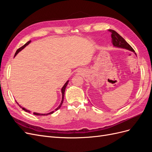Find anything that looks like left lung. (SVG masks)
I'll return each instance as SVG.
<instances>
[{
	"label": "left lung",
	"mask_w": 152,
	"mask_h": 152,
	"mask_svg": "<svg viewBox=\"0 0 152 152\" xmlns=\"http://www.w3.org/2000/svg\"><path fill=\"white\" fill-rule=\"evenodd\" d=\"M108 31L111 33V37H112V44L113 46L119 48H123V49H126L131 50V51L134 52L135 53L134 50L132 49V48L131 45L129 44L126 41L124 40L123 37L119 35L117 31L113 30H108ZM136 55V54L135 53Z\"/></svg>",
	"instance_id": "left-lung-1"
}]
</instances>
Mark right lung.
Listing matches in <instances>:
<instances>
[{"label":"right lung","mask_w":152,"mask_h":152,"mask_svg":"<svg viewBox=\"0 0 152 152\" xmlns=\"http://www.w3.org/2000/svg\"><path fill=\"white\" fill-rule=\"evenodd\" d=\"M31 42V40H30V41H28V42H27L24 45H23L22 47H21V48H20L19 49H18L17 50H16V53H15V56H16V55L19 53L20 51H21V50L23 49H24L26 45H28ZM68 81L69 80H68L66 83L65 84V85L63 86V87H62V89H61V93H62V100H61V103H60V104L59 105V107L57 108H56L55 109V111H56V110H59V108H60V107H61V105H62V104H63V99H64V96H65V89H66V86H67V84H68ZM16 103L20 106V107H21L23 110H25V112H28V113H30V110H26V109H25V108H23V107H21V106H20L19 104L18 103V102H16ZM54 111H53V112H50V113H35V112H34V115H50V114H52V113H54Z\"/></svg>","instance_id":"1"}]
</instances>
